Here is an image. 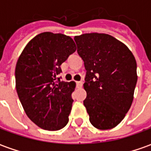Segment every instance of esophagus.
Returning <instances> with one entry per match:
<instances>
[{
	"label": "esophagus",
	"instance_id": "34e87169",
	"mask_svg": "<svg viewBox=\"0 0 151 151\" xmlns=\"http://www.w3.org/2000/svg\"><path fill=\"white\" fill-rule=\"evenodd\" d=\"M76 83H77V87L80 88H82V86H83V83L81 82V81H78V82H76Z\"/></svg>",
	"mask_w": 151,
	"mask_h": 151
}]
</instances>
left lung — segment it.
Here are the masks:
<instances>
[{
    "mask_svg": "<svg viewBox=\"0 0 151 151\" xmlns=\"http://www.w3.org/2000/svg\"><path fill=\"white\" fill-rule=\"evenodd\" d=\"M87 70L83 104L93 127H116L129 111L137 82L136 61L125 44L107 34L74 37Z\"/></svg>",
    "mask_w": 151,
    "mask_h": 151,
    "instance_id": "obj_1",
    "label": "left lung"
}]
</instances>
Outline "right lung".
Instances as JSON below:
<instances>
[{
  "label": "right lung",
  "mask_w": 151,
  "mask_h": 151,
  "mask_svg": "<svg viewBox=\"0 0 151 151\" xmlns=\"http://www.w3.org/2000/svg\"><path fill=\"white\" fill-rule=\"evenodd\" d=\"M77 50L71 37L44 32L24 47L15 66V88L24 112L36 126L58 131L68 122L75 82H55L60 65Z\"/></svg>",
  "instance_id": "1"
}]
</instances>
